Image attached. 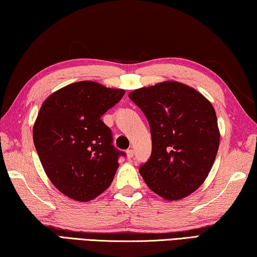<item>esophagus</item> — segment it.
Returning a JSON list of instances; mask_svg holds the SVG:
<instances>
[{
	"mask_svg": "<svg viewBox=\"0 0 257 257\" xmlns=\"http://www.w3.org/2000/svg\"><path fill=\"white\" fill-rule=\"evenodd\" d=\"M126 156H127V158L130 159V158H132L133 156H134V151H133V149H128V150H126Z\"/></svg>",
	"mask_w": 257,
	"mask_h": 257,
	"instance_id": "obj_1",
	"label": "esophagus"
}]
</instances>
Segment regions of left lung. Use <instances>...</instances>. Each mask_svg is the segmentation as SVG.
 Segmentation results:
<instances>
[{
  "mask_svg": "<svg viewBox=\"0 0 257 257\" xmlns=\"http://www.w3.org/2000/svg\"><path fill=\"white\" fill-rule=\"evenodd\" d=\"M150 126L153 150L139 172L151 190L166 200L196 191L212 170L220 131L205 96L186 84L167 81L128 94Z\"/></svg>",
  "mask_w": 257,
  "mask_h": 257,
  "instance_id": "1",
  "label": "left lung"
}]
</instances>
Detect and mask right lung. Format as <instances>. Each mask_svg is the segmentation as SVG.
I'll list each match as a JSON object with an SVG mask.
<instances>
[{
  "label": "right lung",
  "mask_w": 257,
  "mask_h": 257,
  "mask_svg": "<svg viewBox=\"0 0 257 257\" xmlns=\"http://www.w3.org/2000/svg\"><path fill=\"white\" fill-rule=\"evenodd\" d=\"M125 93L92 81L69 84L46 99L33 140L50 181L77 201H89L110 186L123 151L112 144L101 116Z\"/></svg>",
  "instance_id": "obj_1"
}]
</instances>
